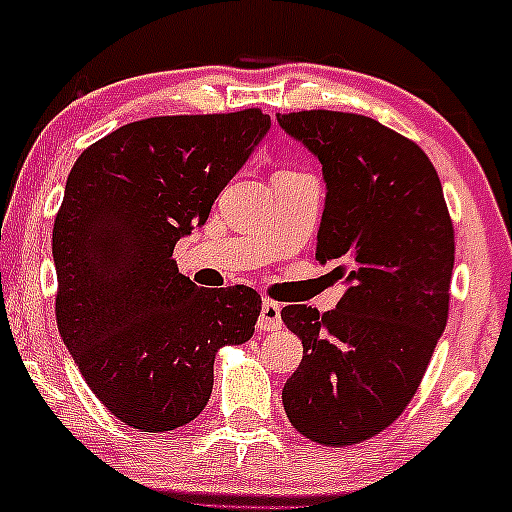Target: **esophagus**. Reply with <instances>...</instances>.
Here are the masks:
<instances>
[{
	"label": "esophagus",
	"instance_id": "34e87169",
	"mask_svg": "<svg viewBox=\"0 0 512 512\" xmlns=\"http://www.w3.org/2000/svg\"><path fill=\"white\" fill-rule=\"evenodd\" d=\"M281 325V305L273 303V300H263L261 315H258V328H261L263 333H273V330H278Z\"/></svg>",
	"mask_w": 512,
	"mask_h": 512
}]
</instances>
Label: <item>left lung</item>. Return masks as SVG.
I'll return each instance as SVG.
<instances>
[{
	"instance_id": "8db88e82",
	"label": "left lung",
	"mask_w": 512,
	"mask_h": 512,
	"mask_svg": "<svg viewBox=\"0 0 512 512\" xmlns=\"http://www.w3.org/2000/svg\"><path fill=\"white\" fill-rule=\"evenodd\" d=\"M323 165L315 258L345 283L335 310H281L303 340L283 387L305 439L352 446L387 429L421 384L449 318L453 224L419 145L377 120L335 110L276 115Z\"/></svg>"
}]
</instances>
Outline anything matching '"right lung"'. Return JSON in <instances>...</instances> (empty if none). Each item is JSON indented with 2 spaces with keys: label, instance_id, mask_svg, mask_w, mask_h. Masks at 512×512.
Returning a JSON list of instances; mask_svg holds the SVG:
<instances>
[{
  "label": "right lung",
  "instance_id": "right-lung-1",
  "mask_svg": "<svg viewBox=\"0 0 512 512\" xmlns=\"http://www.w3.org/2000/svg\"><path fill=\"white\" fill-rule=\"evenodd\" d=\"M268 128L258 108L138 120L83 150L66 179L51 244L56 323L91 392L133 429L197 419L217 352L254 335L261 295L199 288L172 251Z\"/></svg>",
  "mask_w": 512,
  "mask_h": 512
}]
</instances>
